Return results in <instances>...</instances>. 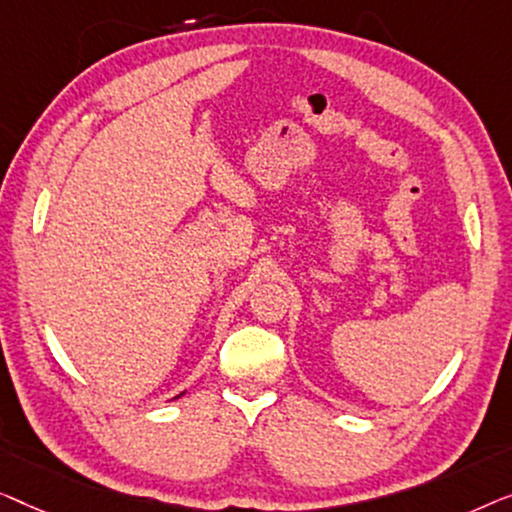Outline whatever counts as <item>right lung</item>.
Listing matches in <instances>:
<instances>
[{"instance_id":"obj_1","label":"right lung","mask_w":512,"mask_h":512,"mask_svg":"<svg viewBox=\"0 0 512 512\" xmlns=\"http://www.w3.org/2000/svg\"><path fill=\"white\" fill-rule=\"evenodd\" d=\"M183 394H185V392H181V394H178V397H174V399H181V397H183Z\"/></svg>"}]
</instances>
